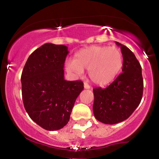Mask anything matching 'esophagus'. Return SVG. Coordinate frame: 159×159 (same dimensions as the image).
<instances>
[{
	"label": "esophagus",
	"mask_w": 159,
	"mask_h": 159,
	"mask_svg": "<svg viewBox=\"0 0 159 159\" xmlns=\"http://www.w3.org/2000/svg\"><path fill=\"white\" fill-rule=\"evenodd\" d=\"M84 87L85 89H90V85H89L87 83H86V82H84Z\"/></svg>",
	"instance_id": "1"
}]
</instances>
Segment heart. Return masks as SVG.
I'll return each mask as SVG.
<instances>
[{"mask_svg":"<svg viewBox=\"0 0 159 159\" xmlns=\"http://www.w3.org/2000/svg\"><path fill=\"white\" fill-rule=\"evenodd\" d=\"M123 66V56L116 47L92 46L76 54L74 61L67 62L66 69L70 73L81 75L88 70L90 80L98 85L111 83Z\"/></svg>","mask_w":159,"mask_h":159,"instance_id":"1","label":"heart"}]
</instances>
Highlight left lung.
<instances>
[{"label":"left lung","mask_w":159,"mask_h":159,"mask_svg":"<svg viewBox=\"0 0 159 159\" xmlns=\"http://www.w3.org/2000/svg\"><path fill=\"white\" fill-rule=\"evenodd\" d=\"M123 54V72L106 88H94L93 111L95 117L105 124L125 120L138 107L143 96L141 66L133 52L116 42Z\"/></svg>","instance_id":"left-lung-1"}]
</instances>
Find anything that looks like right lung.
Wrapping results in <instances>:
<instances>
[{
    "label": "right lung",
    "instance_id": "right-lung-1",
    "mask_svg": "<svg viewBox=\"0 0 159 159\" xmlns=\"http://www.w3.org/2000/svg\"><path fill=\"white\" fill-rule=\"evenodd\" d=\"M68 54L66 45L46 43L29 56L21 73L25 110L45 130H59L68 123L76 98L84 90L81 81L64 79Z\"/></svg>",
    "mask_w": 159,
    "mask_h": 159
}]
</instances>
